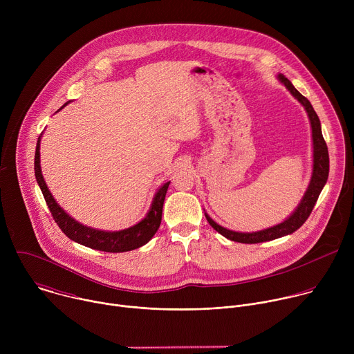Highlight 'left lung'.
Segmentation results:
<instances>
[{
	"instance_id": "1",
	"label": "left lung",
	"mask_w": 354,
	"mask_h": 354,
	"mask_svg": "<svg viewBox=\"0 0 354 354\" xmlns=\"http://www.w3.org/2000/svg\"><path fill=\"white\" fill-rule=\"evenodd\" d=\"M277 78L290 91V93L298 100V102L304 106V109L308 115V119L311 123V130H313V158H314L313 160V175H311L310 185H308L304 196H302L298 206L295 207V210L283 223H280L277 225H273V227H269V228H265L261 231H255V232H236V231H231V230H227V228L218 225L207 213H205L209 224L217 232H220L227 239L241 242V243L266 242V241H272L276 238H281L284 235H290L294 231H297L310 217V214L317 203V200L319 197V193L322 192V189L328 180V175H329L328 147H326V142L322 136L321 122H319L318 115L315 113L310 100L306 96H302L283 74H279Z\"/></svg>"
}]
</instances>
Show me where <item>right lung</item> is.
I'll use <instances>...</instances> for the list:
<instances>
[{
	"label": "right lung",
	"instance_id": "right-lung-1",
	"mask_svg": "<svg viewBox=\"0 0 354 354\" xmlns=\"http://www.w3.org/2000/svg\"><path fill=\"white\" fill-rule=\"evenodd\" d=\"M67 105H68V102H66L59 111H62ZM40 138H41V136L37 138L36 151H35V176H36L37 185L44 196L48 210L52 212L55 221L57 223V225L62 228V231L70 239H73L74 242L81 243L84 246H88L91 249L119 254V252L133 250V249H137V248L145 245L151 238L156 235V232L158 231L160 224H161L164 200H165V194H167V190H168V186L171 182H165L157 190L148 213L137 224H134L129 228L120 230V231H104V230L86 227V225L78 223L77 220H74L70 214H67V212L59 206L52 192L48 190V187L44 182V178L41 175V168H40Z\"/></svg>",
	"mask_w": 354,
	"mask_h": 354
}]
</instances>
